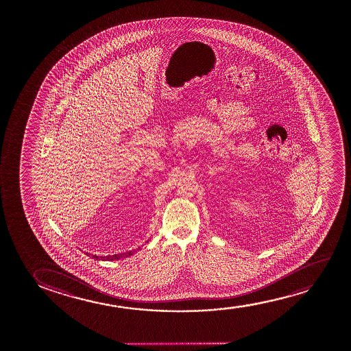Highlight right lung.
I'll list each match as a JSON object with an SVG mask.
<instances>
[{"label": "right lung", "mask_w": 351, "mask_h": 351, "mask_svg": "<svg viewBox=\"0 0 351 351\" xmlns=\"http://www.w3.org/2000/svg\"><path fill=\"white\" fill-rule=\"evenodd\" d=\"M95 256H96V255H95ZM112 258H114V256H112Z\"/></svg>", "instance_id": "obj_1"}]
</instances>
